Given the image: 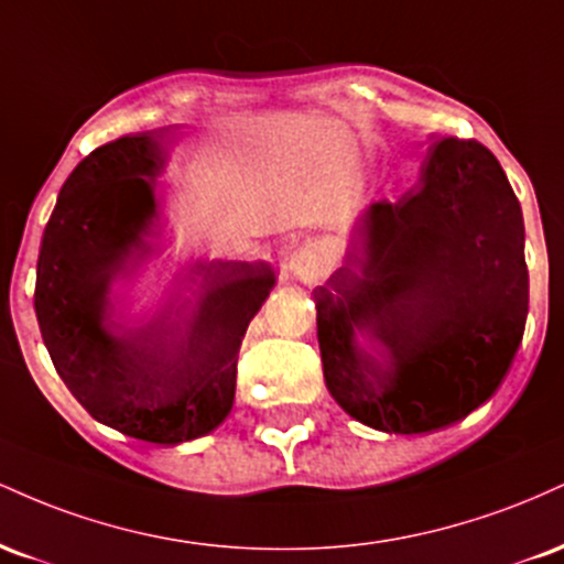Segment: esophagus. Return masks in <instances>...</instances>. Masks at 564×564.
<instances>
[{
  "mask_svg": "<svg viewBox=\"0 0 564 564\" xmlns=\"http://www.w3.org/2000/svg\"><path fill=\"white\" fill-rule=\"evenodd\" d=\"M291 273L302 283H318L332 273V254L321 243H304L291 260Z\"/></svg>",
  "mask_w": 564,
  "mask_h": 564,
  "instance_id": "34e87169",
  "label": "esophagus"
}]
</instances>
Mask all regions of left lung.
<instances>
[{"instance_id":"obj_1","label":"left lung","mask_w":564,"mask_h":564,"mask_svg":"<svg viewBox=\"0 0 564 564\" xmlns=\"http://www.w3.org/2000/svg\"><path fill=\"white\" fill-rule=\"evenodd\" d=\"M315 307L326 387L355 422L424 435L494 398L528 318L525 225L494 153L432 140L416 185L360 215Z\"/></svg>"}]
</instances>
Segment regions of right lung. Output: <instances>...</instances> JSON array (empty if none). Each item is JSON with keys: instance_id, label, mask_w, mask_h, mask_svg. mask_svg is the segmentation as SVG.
<instances>
[{"instance_id": "right-lung-1", "label": "right lung", "mask_w": 564, "mask_h": 564, "mask_svg": "<svg viewBox=\"0 0 564 564\" xmlns=\"http://www.w3.org/2000/svg\"><path fill=\"white\" fill-rule=\"evenodd\" d=\"M170 127L100 145L70 172L42 236L39 332L89 416L121 435L180 445L228 419L236 364L275 273L268 262L187 260L161 315L113 307V283L151 257Z\"/></svg>"}]
</instances>
